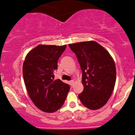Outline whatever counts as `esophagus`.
<instances>
[{
  "mask_svg": "<svg viewBox=\"0 0 135 135\" xmlns=\"http://www.w3.org/2000/svg\"><path fill=\"white\" fill-rule=\"evenodd\" d=\"M70 84L73 86V83H74V81H73V80H71V81H70Z\"/></svg>",
  "mask_w": 135,
  "mask_h": 135,
  "instance_id": "obj_1",
  "label": "esophagus"
}]
</instances>
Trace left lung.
Returning a JSON list of instances; mask_svg holds the SVG:
<instances>
[{
	"label": "left lung",
	"instance_id": "left-lung-1",
	"mask_svg": "<svg viewBox=\"0 0 135 135\" xmlns=\"http://www.w3.org/2000/svg\"><path fill=\"white\" fill-rule=\"evenodd\" d=\"M82 71L83 90L78 98L90 110L103 107L113 92L116 67L110 54L95 41L69 44Z\"/></svg>",
	"mask_w": 135,
	"mask_h": 135
}]
</instances>
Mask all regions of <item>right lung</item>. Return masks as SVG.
<instances>
[{"label":"right lung","mask_w":135,"mask_h":135,"mask_svg":"<svg viewBox=\"0 0 135 135\" xmlns=\"http://www.w3.org/2000/svg\"><path fill=\"white\" fill-rule=\"evenodd\" d=\"M66 45H39L27 54L23 64V76L28 95L37 108L47 113L62 107L70 85L54 79L57 62Z\"/></svg>","instance_id":"1"}]
</instances>
